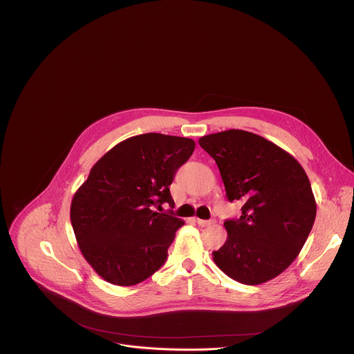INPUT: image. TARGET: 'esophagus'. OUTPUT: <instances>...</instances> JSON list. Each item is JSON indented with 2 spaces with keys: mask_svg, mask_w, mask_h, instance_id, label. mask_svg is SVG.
Masks as SVG:
<instances>
[{
  "mask_svg": "<svg viewBox=\"0 0 354 354\" xmlns=\"http://www.w3.org/2000/svg\"><path fill=\"white\" fill-rule=\"evenodd\" d=\"M196 223H197L200 227H209V225H212L214 221H212V220H200V218H196Z\"/></svg>",
  "mask_w": 354,
  "mask_h": 354,
  "instance_id": "34e87169",
  "label": "esophagus"
}]
</instances>
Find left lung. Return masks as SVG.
<instances>
[{
    "mask_svg": "<svg viewBox=\"0 0 354 354\" xmlns=\"http://www.w3.org/2000/svg\"><path fill=\"white\" fill-rule=\"evenodd\" d=\"M218 169L230 201H242L239 218L227 220V241L213 252L231 279L257 286L283 273L304 246L317 216L310 179L274 142L245 130L198 140Z\"/></svg>",
    "mask_w": 354,
    "mask_h": 354,
    "instance_id": "8db88e82",
    "label": "left lung"
}]
</instances>
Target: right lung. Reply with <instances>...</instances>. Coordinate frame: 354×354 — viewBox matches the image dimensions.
<instances>
[{"label": "right lung", "instance_id": "obj_1", "mask_svg": "<svg viewBox=\"0 0 354 354\" xmlns=\"http://www.w3.org/2000/svg\"><path fill=\"white\" fill-rule=\"evenodd\" d=\"M193 151L192 138L147 133L116 144L92 167L70 218L81 254L104 280L134 286L165 263L185 223L154 207H174L169 185Z\"/></svg>", "mask_w": 354, "mask_h": 354}]
</instances>
